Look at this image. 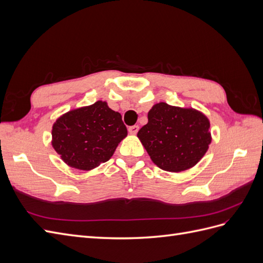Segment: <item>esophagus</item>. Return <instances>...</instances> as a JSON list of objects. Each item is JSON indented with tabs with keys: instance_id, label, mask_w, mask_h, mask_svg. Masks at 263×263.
Wrapping results in <instances>:
<instances>
[{
	"instance_id": "34e87169",
	"label": "esophagus",
	"mask_w": 263,
	"mask_h": 263,
	"mask_svg": "<svg viewBox=\"0 0 263 263\" xmlns=\"http://www.w3.org/2000/svg\"><path fill=\"white\" fill-rule=\"evenodd\" d=\"M138 130H139V126H137V125L130 126L129 128H128V132H129V134H132V135H136V134L138 133Z\"/></svg>"
}]
</instances>
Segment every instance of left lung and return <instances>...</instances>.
Returning a JSON list of instances; mask_svg holds the SVG:
<instances>
[{"label":"left lung","instance_id":"obj_1","mask_svg":"<svg viewBox=\"0 0 263 263\" xmlns=\"http://www.w3.org/2000/svg\"><path fill=\"white\" fill-rule=\"evenodd\" d=\"M210 121L192 107L157 103L148 112V123L137 137L153 162L169 172L185 171L206 154L212 141Z\"/></svg>","mask_w":263,"mask_h":263}]
</instances>
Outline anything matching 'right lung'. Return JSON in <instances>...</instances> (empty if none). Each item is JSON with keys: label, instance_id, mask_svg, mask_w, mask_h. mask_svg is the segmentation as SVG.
<instances>
[{"label": "right lung", "instance_id": "right-lung-1", "mask_svg": "<svg viewBox=\"0 0 263 263\" xmlns=\"http://www.w3.org/2000/svg\"><path fill=\"white\" fill-rule=\"evenodd\" d=\"M52 147L71 168L89 171L108 161L126 136L122 115L106 102L69 110L52 126Z\"/></svg>", "mask_w": 263, "mask_h": 263}]
</instances>
